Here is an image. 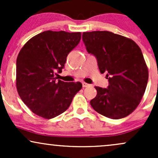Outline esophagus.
<instances>
[{
	"label": "esophagus",
	"mask_w": 158,
	"mask_h": 158,
	"mask_svg": "<svg viewBox=\"0 0 158 158\" xmlns=\"http://www.w3.org/2000/svg\"><path fill=\"white\" fill-rule=\"evenodd\" d=\"M82 86H83V88H87V87H89L90 85L88 84V83H86V82H82Z\"/></svg>",
	"instance_id": "1"
}]
</instances>
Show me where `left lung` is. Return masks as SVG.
I'll list each match as a JSON object with an SVG mask.
<instances>
[{
	"label": "left lung",
	"instance_id": "8db88e82",
	"mask_svg": "<svg viewBox=\"0 0 158 158\" xmlns=\"http://www.w3.org/2000/svg\"><path fill=\"white\" fill-rule=\"evenodd\" d=\"M82 40L109 82L108 88L95 87L97 94L90 106L108 118L127 117L138 106L148 82V68L140 48L133 40L108 31L83 32Z\"/></svg>",
	"mask_w": 158,
	"mask_h": 158
}]
</instances>
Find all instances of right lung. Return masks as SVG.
I'll use <instances>...</instances> for the list:
<instances>
[{
	"instance_id": "1",
	"label": "right lung",
	"mask_w": 158,
	"mask_h": 158,
	"mask_svg": "<svg viewBox=\"0 0 158 158\" xmlns=\"http://www.w3.org/2000/svg\"><path fill=\"white\" fill-rule=\"evenodd\" d=\"M81 32L48 30L23 45L16 61V88L21 100L38 116L52 119L64 112L82 88L79 81L56 80Z\"/></svg>"
}]
</instances>
